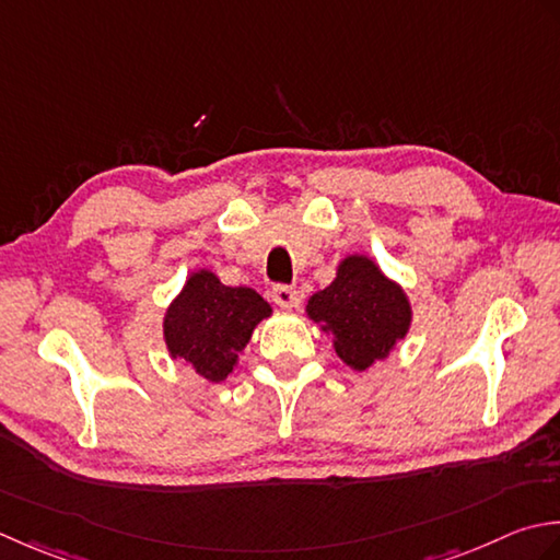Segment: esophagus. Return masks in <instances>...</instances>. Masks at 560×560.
<instances>
[{
    "label": "esophagus",
    "instance_id": "esophagus-1",
    "mask_svg": "<svg viewBox=\"0 0 560 560\" xmlns=\"http://www.w3.org/2000/svg\"><path fill=\"white\" fill-rule=\"evenodd\" d=\"M272 302L282 306V310H292L300 302V294L290 284H278V288H272Z\"/></svg>",
    "mask_w": 560,
    "mask_h": 560
}]
</instances>
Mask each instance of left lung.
<instances>
[{"mask_svg": "<svg viewBox=\"0 0 560 560\" xmlns=\"http://www.w3.org/2000/svg\"><path fill=\"white\" fill-rule=\"evenodd\" d=\"M306 316L334 336L336 355L350 370L364 372L406 338L413 312L401 284L355 254L340 260L328 288L312 294Z\"/></svg>", "mask_w": 560, "mask_h": 560, "instance_id": "1", "label": "left lung"}]
</instances>
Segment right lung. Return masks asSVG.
Masks as SVG:
<instances>
[{
    "instance_id": "right-lung-1",
    "label": "right lung",
    "mask_w": 560,
    "mask_h": 560,
    "mask_svg": "<svg viewBox=\"0 0 560 560\" xmlns=\"http://www.w3.org/2000/svg\"><path fill=\"white\" fill-rule=\"evenodd\" d=\"M270 314V304L256 290L226 288L205 268L190 272L164 316L168 355L202 380L222 382L236 368L254 328Z\"/></svg>"
}]
</instances>
